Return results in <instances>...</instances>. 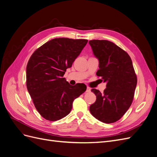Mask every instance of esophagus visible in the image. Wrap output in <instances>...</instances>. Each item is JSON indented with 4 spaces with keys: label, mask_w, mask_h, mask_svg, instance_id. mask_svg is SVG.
<instances>
[{
    "label": "esophagus",
    "mask_w": 157,
    "mask_h": 157,
    "mask_svg": "<svg viewBox=\"0 0 157 157\" xmlns=\"http://www.w3.org/2000/svg\"><path fill=\"white\" fill-rule=\"evenodd\" d=\"M90 91H91V89H90L89 87H87L86 92H90Z\"/></svg>",
    "instance_id": "34e87169"
}]
</instances>
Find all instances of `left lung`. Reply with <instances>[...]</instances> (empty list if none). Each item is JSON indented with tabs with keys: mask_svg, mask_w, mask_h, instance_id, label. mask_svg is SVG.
<instances>
[{
	"mask_svg": "<svg viewBox=\"0 0 157 157\" xmlns=\"http://www.w3.org/2000/svg\"><path fill=\"white\" fill-rule=\"evenodd\" d=\"M94 54L99 59L96 75L107 82L103 92L92 89L96 101L90 107L92 115L104 123L118 121L129 109L134 99L137 76L126 52L106 40L89 41Z\"/></svg>",
	"mask_w": 157,
	"mask_h": 157,
	"instance_id": "1",
	"label": "left lung"
}]
</instances>
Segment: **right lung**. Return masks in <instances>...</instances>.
<instances>
[{
    "mask_svg": "<svg viewBox=\"0 0 157 157\" xmlns=\"http://www.w3.org/2000/svg\"><path fill=\"white\" fill-rule=\"evenodd\" d=\"M87 42L86 39L57 38L31 55L26 69L27 88L36 110L45 119L56 121L67 116L74 99L86 91L85 84L72 86L63 77Z\"/></svg>",
    "mask_w": 157,
    "mask_h": 157,
    "instance_id": "right-lung-1",
    "label": "right lung"
}]
</instances>
